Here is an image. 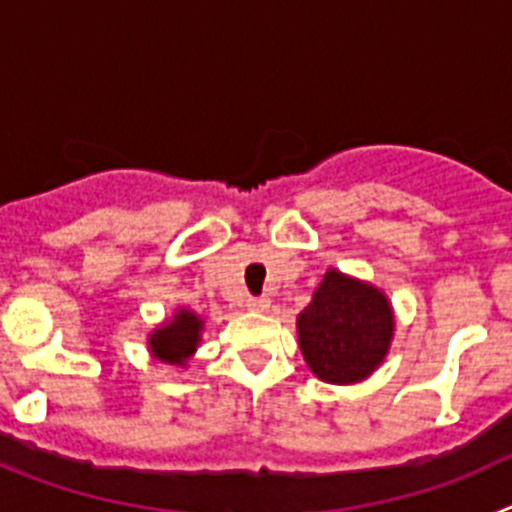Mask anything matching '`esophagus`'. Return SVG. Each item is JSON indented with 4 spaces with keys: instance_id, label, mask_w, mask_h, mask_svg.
I'll return each instance as SVG.
<instances>
[{
    "instance_id": "1",
    "label": "esophagus",
    "mask_w": 512,
    "mask_h": 512,
    "mask_svg": "<svg viewBox=\"0 0 512 512\" xmlns=\"http://www.w3.org/2000/svg\"><path fill=\"white\" fill-rule=\"evenodd\" d=\"M269 305H271L269 297H248L246 300V307L251 312H266L269 310Z\"/></svg>"
}]
</instances>
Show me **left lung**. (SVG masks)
I'll return each instance as SVG.
<instances>
[{"label":"left lung","instance_id":"1","mask_svg":"<svg viewBox=\"0 0 512 512\" xmlns=\"http://www.w3.org/2000/svg\"><path fill=\"white\" fill-rule=\"evenodd\" d=\"M297 338L318 379L328 384L364 382L390 354L395 310L390 297L372 282L328 269L310 305L297 315Z\"/></svg>","mask_w":512,"mask_h":512}]
</instances>
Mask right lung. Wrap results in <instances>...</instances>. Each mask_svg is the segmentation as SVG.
Masks as SVG:
<instances>
[{"label": "right lung", "instance_id": "1", "mask_svg": "<svg viewBox=\"0 0 512 512\" xmlns=\"http://www.w3.org/2000/svg\"><path fill=\"white\" fill-rule=\"evenodd\" d=\"M202 330L205 320L189 307H176L171 318L148 333V351L156 361H164L171 366H187V361L197 354V346L202 343Z\"/></svg>", "mask_w": 512, "mask_h": 512}]
</instances>
